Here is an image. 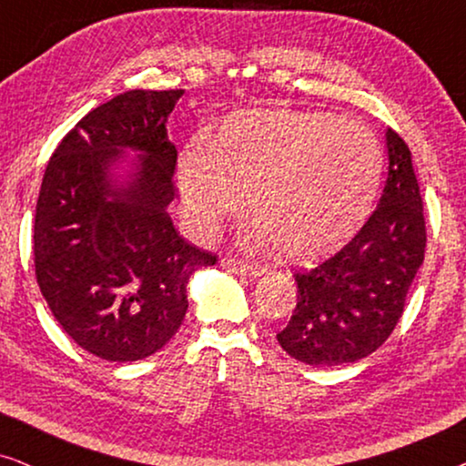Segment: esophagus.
I'll list each match as a JSON object with an SVG mask.
<instances>
[{"label": "esophagus", "instance_id": "esophagus-1", "mask_svg": "<svg viewBox=\"0 0 466 466\" xmlns=\"http://www.w3.org/2000/svg\"><path fill=\"white\" fill-rule=\"evenodd\" d=\"M220 267L228 273H235V276H248V278H258L267 271L265 267L248 265V263H244V260H238V258H222Z\"/></svg>", "mask_w": 466, "mask_h": 466}]
</instances>
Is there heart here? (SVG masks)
<instances>
[{
  "label": "heart",
  "mask_w": 466,
  "mask_h": 466,
  "mask_svg": "<svg viewBox=\"0 0 466 466\" xmlns=\"http://www.w3.org/2000/svg\"><path fill=\"white\" fill-rule=\"evenodd\" d=\"M182 214L214 238L239 208L246 246L311 263L365 227L384 182V150L367 127L329 112L241 110L208 144L193 142L176 167Z\"/></svg>",
  "instance_id": "1"
}]
</instances>
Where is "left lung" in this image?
<instances>
[{
  "label": "left lung",
  "instance_id": "8db88e82",
  "mask_svg": "<svg viewBox=\"0 0 466 466\" xmlns=\"http://www.w3.org/2000/svg\"><path fill=\"white\" fill-rule=\"evenodd\" d=\"M388 177L378 209L356 238L297 273V308L278 341L305 365H343L375 352L397 327L424 260L422 197L411 152L386 129Z\"/></svg>",
  "mask_w": 466,
  "mask_h": 466
}]
</instances>
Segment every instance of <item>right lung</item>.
<instances>
[{"label": "right lung", "mask_w": 466, "mask_h": 466, "mask_svg": "<svg viewBox=\"0 0 466 466\" xmlns=\"http://www.w3.org/2000/svg\"><path fill=\"white\" fill-rule=\"evenodd\" d=\"M180 91L133 88L86 114L44 171L35 278L61 329L110 362L155 354L180 329L195 271L216 254L188 244L167 212Z\"/></svg>", "instance_id": "1"}]
</instances>
